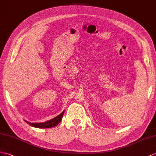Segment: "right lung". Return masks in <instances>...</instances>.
<instances>
[{"label": "right lung", "instance_id": "right-lung-1", "mask_svg": "<svg viewBox=\"0 0 156 156\" xmlns=\"http://www.w3.org/2000/svg\"><path fill=\"white\" fill-rule=\"evenodd\" d=\"M64 112H65V111H62V113H61L59 115H58L57 117L53 118V119L50 120L49 121H47L43 123H30L27 121H26V122L27 123H28L31 126L37 127V128H41V129H48V128L54 127L57 126L58 124L61 121Z\"/></svg>", "mask_w": 156, "mask_h": 156}]
</instances>
